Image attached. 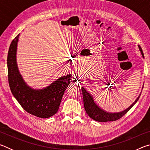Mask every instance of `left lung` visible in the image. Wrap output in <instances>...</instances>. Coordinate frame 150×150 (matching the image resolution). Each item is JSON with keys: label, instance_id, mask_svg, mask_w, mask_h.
I'll return each mask as SVG.
<instances>
[{"label": "left lung", "instance_id": "left-lung-1", "mask_svg": "<svg viewBox=\"0 0 150 150\" xmlns=\"http://www.w3.org/2000/svg\"><path fill=\"white\" fill-rule=\"evenodd\" d=\"M138 47L139 51L141 52L142 56L144 57L143 51H142L141 47L139 45H138ZM81 91H82L83 96V103H84V107L86 112H87L88 116L90 118L97 122H112L118 120V119L122 117L124 115H125L130 110L131 108L137 103L139 96H140V95H139L135 100V102L130 107L126 109L125 110L118 113H109L103 110V109H101L96 105L95 103L94 102L93 96L90 95L89 93L86 91L85 88H81Z\"/></svg>", "mask_w": 150, "mask_h": 150}]
</instances>
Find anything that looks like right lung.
<instances>
[{
    "label": "right lung",
    "mask_w": 150,
    "mask_h": 150,
    "mask_svg": "<svg viewBox=\"0 0 150 150\" xmlns=\"http://www.w3.org/2000/svg\"><path fill=\"white\" fill-rule=\"evenodd\" d=\"M19 35L18 34L12 41L7 56L10 88L15 98L27 112L39 118H50L58 111L63 94L71 80V75L59 78L44 89L34 90L28 87L20 74L16 64Z\"/></svg>",
    "instance_id": "1"
}]
</instances>
